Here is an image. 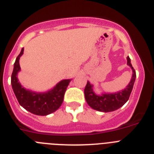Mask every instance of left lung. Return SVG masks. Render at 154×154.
I'll return each mask as SVG.
<instances>
[{"mask_svg":"<svg viewBox=\"0 0 154 154\" xmlns=\"http://www.w3.org/2000/svg\"><path fill=\"white\" fill-rule=\"evenodd\" d=\"M127 65L132 69L133 74L131 81L124 90L118 92L112 93V94L104 93V94L98 95L94 91V89H93L94 86L91 84L89 81H87V85L84 89V96H85L87 104L94 110L104 112V113L114 111L125 104L126 102L128 100L133 87H134V82H135L136 71L132 67L131 59L129 57H127Z\"/></svg>","mask_w":154,"mask_h":154,"instance_id":"8db88e82","label":"left lung"}]
</instances>
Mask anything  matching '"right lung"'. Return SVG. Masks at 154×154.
I'll list each match as a JSON object with an SVG mask.
<instances>
[{"label": "right lung", "mask_w": 154, "mask_h": 154, "mask_svg": "<svg viewBox=\"0 0 154 154\" xmlns=\"http://www.w3.org/2000/svg\"><path fill=\"white\" fill-rule=\"evenodd\" d=\"M23 54V48H22L20 54L16 58L11 75L12 88L17 99L20 106L35 115L46 116L54 113L63 103L65 91L71 80H62L47 92L38 93L25 89L17 79V74L20 70L19 60Z\"/></svg>", "instance_id": "obj_1"}]
</instances>
